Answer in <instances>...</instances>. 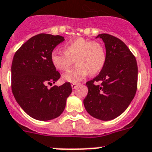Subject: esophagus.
Returning <instances> with one entry per match:
<instances>
[{"label":"esophagus","instance_id":"esophagus-1","mask_svg":"<svg viewBox=\"0 0 152 152\" xmlns=\"http://www.w3.org/2000/svg\"><path fill=\"white\" fill-rule=\"evenodd\" d=\"M77 86H78L77 83H72V89H76V88H77Z\"/></svg>","mask_w":152,"mask_h":152}]
</instances>
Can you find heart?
<instances>
[{"mask_svg":"<svg viewBox=\"0 0 152 152\" xmlns=\"http://www.w3.org/2000/svg\"><path fill=\"white\" fill-rule=\"evenodd\" d=\"M64 50V52L53 50L50 61L59 71H67L74 61L76 62L75 68L63 75V79L69 83H79L89 73H99L106 63V48L99 42L78 38L65 44Z\"/></svg>","mask_w":152,"mask_h":152,"instance_id":"heart-1","label":"heart"}]
</instances>
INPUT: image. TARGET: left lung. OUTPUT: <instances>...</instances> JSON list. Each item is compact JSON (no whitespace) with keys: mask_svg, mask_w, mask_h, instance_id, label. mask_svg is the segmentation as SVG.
I'll return each instance as SVG.
<instances>
[{"mask_svg":"<svg viewBox=\"0 0 152 152\" xmlns=\"http://www.w3.org/2000/svg\"><path fill=\"white\" fill-rule=\"evenodd\" d=\"M96 38H101L105 43L106 61L100 73L86 83L88 93L83 104L90 115L110 121L121 115L133 99L138 68L136 57L121 39L109 34Z\"/></svg>","mask_w":152,"mask_h":152,"instance_id":"1","label":"left lung"}]
</instances>
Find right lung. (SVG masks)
<instances>
[{"mask_svg": "<svg viewBox=\"0 0 152 152\" xmlns=\"http://www.w3.org/2000/svg\"><path fill=\"white\" fill-rule=\"evenodd\" d=\"M64 37L39 34L20 46L12 64V91L21 108L39 121L52 120L62 113L72 93L69 82L52 85L61 77L50 61L53 49Z\"/></svg>", "mask_w": 152, "mask_h": 152, "instance_id": "add662e5", "label": "right lung"}]
</instances>
